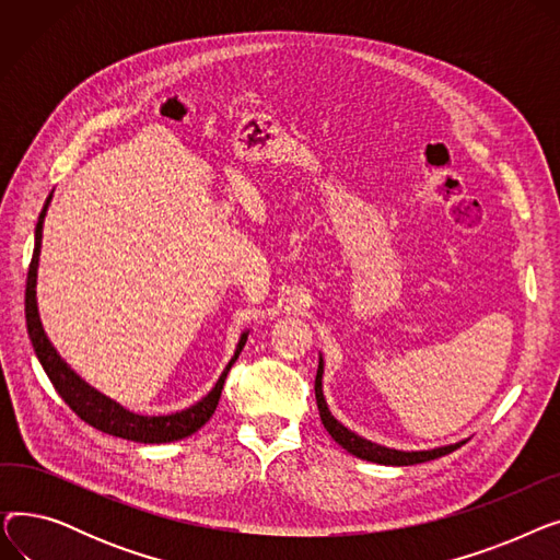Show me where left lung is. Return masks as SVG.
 Returning <instances> with one entry per match:
<instances>
[{
	"mask_svg": "<svg viewBox=\"0 0 560 560\" xmlns=\"http://www.w3.org/2000/svg\"><path fill=\"white\" fill-rule=\"evenodd\" d=\"M322 374H325V361L319 357V365H317V374H315V399H317V410L325 429L329 431V435L336 440V443L347 450L349 454H354L357 458L363 460H372L378 465H416V463H427L433 458H440L445 454H452L454 450H458L460 445H465V440L454 445H445V447H435V450H422V452H401V450H393V447H384L376 445L372 440L361 438L359 433L349 431L345 424H340L327 406L325 393H322Z\"/></svg>",
	"mask_w": 560,
	"mask_h": 560,
	"instance_id": "obj_1",
	"label": "left lung"
}]
</instances>
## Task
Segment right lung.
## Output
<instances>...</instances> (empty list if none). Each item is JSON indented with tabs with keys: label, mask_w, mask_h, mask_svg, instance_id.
<instances>
[{
	"label": "right lung",
	"mask_w": 560,
	"mask_h": 560,
	"mask_svg": "<svg viewBox=\"0 0 560 560\" xmlns=\"http://www.w3.org/2000/svg\"><path fill=\"white\" fill-rule=\"evenodd\" d=\"M49 201H51V195L47 197L43 211L38 215V224H36V245H34L32 265H28V275H26L24 315H26L28 340H32L36 357H38L45 374L49 376L51 386L56 388V393L63 397V401L74 410V413L83 422H88L91 427H95V429H100L108 435L133 440V443H144V445L174 443V440L192 435L197 429H201L206 422H209L211 416L215 413L220 395H222L224 378H226L231 365L235 363V359L241 357V351L247 342L249 331L241 334V340H238V345H235L233 357H231L229 365L224 368V372L220 374L213 390L206 397H201L197 404H192L190 408L179 410V413L138 416V413H131V410H127L125 406H120L117 401H113L110 397L102 395L93 386H88L85 381L61 357H58V351L54 349V345L49 342V338L43 329L40 313H38V300H36L38 260H40V245H43V224H45Z\"/></svg>",
	"instance_id": "obj_1"
}]
</instances>
